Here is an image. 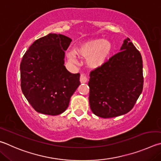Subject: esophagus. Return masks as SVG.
Returning a JSON list of instances; mask_svg holds the SVG:
<instances>
[{"mask_svg": "<svg viewBox=\"0 0 161 161\" xmlns=\"http://www.w3.org/2000/svg\"><path fill=\"white\" fill-rule=\"evenodd\" d=\"M81 83H86L87 81V77L85 74H81L80 78Z\"/></svg>", "mask_w": 161, "mask_h": 161, "instance_id": "34e87169", "label": "esophagus"}]
</instances>
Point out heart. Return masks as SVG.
Listing matches in <instances>:
<instances>
[{"instance_id": "1", "label": "heart", "mask_w": 161, "mask_h": 161, "mask_svg": "<svg viewBox=\"0 0 161 161\" xmlns=\"http://www.w3.org/2000/svg\"><path fill=\"white\" fill-rule=\"evenodd\" d=\"M112 44L108 41L93 39L81 43L75 48V55L80 57L87 58V64L91 68H98L104 63L112 51ZM70 60L75 61V56L69 55Z\"/></svg>"}]
</instances>
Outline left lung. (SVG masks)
<instances>
[{
	"label": "left lung",
	"mask_w": 161,
	"mask_h": 161,
	"mask_svg": "<svg viewBox=\"0 0 161 161\" xmlns=\"http://www.w3.org/2000/svg\"><path fill=\"white\" fill-rule=\"evenodd\" d=\"M120 51L90 73V108L101 118H114L130 112L142 92L141 53L129 38L124 41Z\"/></svg>",
	"instance_id": "8db88e82"
}]
</instances>
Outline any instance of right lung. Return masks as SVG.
Instances as JSON below:
<instances>
[{
	"label": "right lung",
	"instance_id": "add662e5",
	"mask_svg": "<svg viewBox=\"0 0 161 161\" xmlns=\"http://www.w3.org/2000/svg\"><path fill=\"white\" fill-rule=\"evenodd\" d=\"M72 39L49 34L32 43L20 63L23 94L38 113L57 115L69 106L80 84V73L72 74L64 65L65 51Z\"/></svg>",
	"mask_w": 161,
	"mask_h": 161
}]
</instances>
